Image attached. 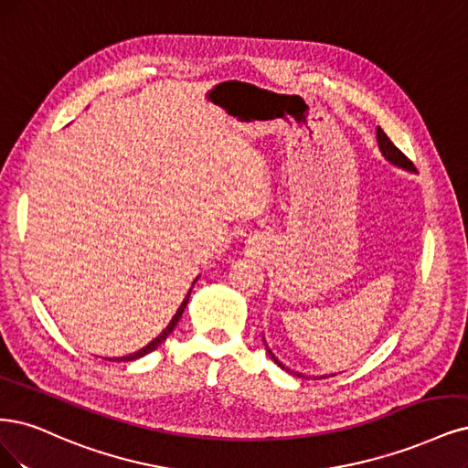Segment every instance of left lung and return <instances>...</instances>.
Here are the masks:
<instances>
[{
	"label": "left lung",
	"instance_id": "left-lung-1",
	"mask_svg": "<svg viewBox=\"0 0 468 468\" xmlns=\"http://www.w3.org/2000/svg\"><path fill=\"white\" fill-rule=\"evenodd\" d=\"M378 141H379V149H381L383 156L388 158V160H391L393 165L402 166V168H407V170H416V166L412 165V160H410L405 153H402L399 147H395L393 141H391L388 135H385V132L381 130V127H378ZM267 350H269V348H267ZM269 354H271V358L275 360V364H279L282 369H286V372H288V367H284V366L275 358V354H272L271 350H269ZM296 376H298V378H303L302 374H296Z\"/></svg>",
	"mask_w": 468,
	"mask_h": 468
}]
</instances>
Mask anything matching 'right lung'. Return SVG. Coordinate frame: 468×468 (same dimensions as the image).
<instances>
[{"instance_id": "1", "label": "right lung", "mask_w": 468, "mask_h": 468, "mask_svg": "<svg viewBox=\"0 0 468 468\" xmlns=\"http://www.w3.org/2000/svg\"><path fill=\"white\" fill-rule=\"evenodd\" d=\"M193 288V286H191ZM191 288H189V292H187V296L184 298V302H182V305L178 308V312H176V315L172 317V321L168 324V327L160 333L153 343H149L147 346L144 348H141L139 352H133V354H127V356H123V358H114V362H132V360H137V358H141V356H144V354H149V352H153L156 346H160V343L163 341H166L168 338V335L174 331V327L178 325V321H180V317H182V314H184V310H186V305H187V300H189V294H191Z\"/></svg>"}]
</instances>
